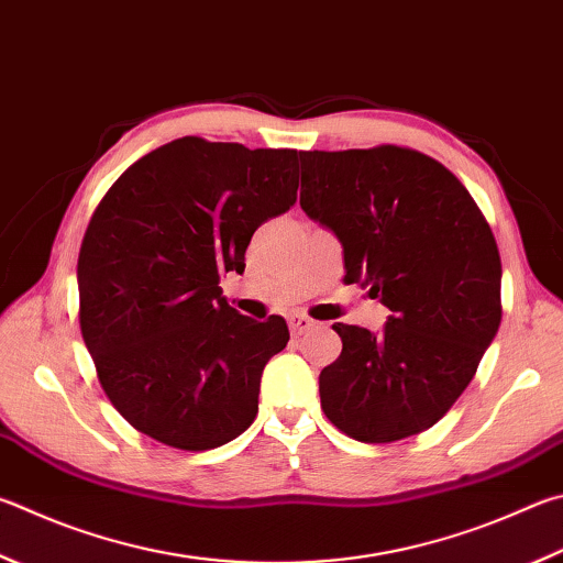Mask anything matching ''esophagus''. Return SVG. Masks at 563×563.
I'll list each match as a JSON object with an SVG mask.
<instances>
[{
    "instance_id": "1",
    "label": "esophagus",
    "mask_w": 563,
    "mask_h": 563,
    "mask_svg": "<svg viewBox=\"0 0 563 563\" xmlns=\"http://www.w3.org/2000/svg\"><path fill=\"white\" fill-rule=\"evenodd\" d=\"M288 324H290V332L295 336H302L305 332L312 330L314 320H310V317L302 314V312H292V314H288Z\"/></svg>"
}]
</instances>
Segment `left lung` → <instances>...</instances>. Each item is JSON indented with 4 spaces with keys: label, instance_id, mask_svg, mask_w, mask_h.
I'll use <instances>...</instances> for the list:
<instances>
[{
    "label": "left lung",
    "instance_id": "8db88e82",
    "mask_svg": "<svg viewBox=\"0 0 563 563\" xmlns=\"http://www.w3.org/2000/svg\"><path fill=\"white\" fill-rule=\"evenodd\" d=\"M300 207L344 251V283L391 314L382 332L332 324L340 360L320 374L330 421L354 441L391 443L451 411L503 320V263L470 191L416 150L300 152Z\"/></svg>",
    "mask_w": 563,
    "mask_h": 563
}]
</instances>
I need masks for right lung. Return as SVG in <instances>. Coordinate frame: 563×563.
I'll return each mask as SVG.
<instances>
[{"label": "right lung", "instance_id": "obj_1", "mask_svg": "<svg viewBox=\"0 0 563 563\" xmlns=\"http://www.w3.org/2000/svg\"><path fill=\"white\" fill-rule=\"evenodd\" d=\"M298 150L179 137L137 159L98 203L78 255L80 332L125 421L179 451L233 441L288 324L233 310L223 273L298 199Z\"/></svg>", "mask_w": 563, "mask_h": 563}]
</instances>
